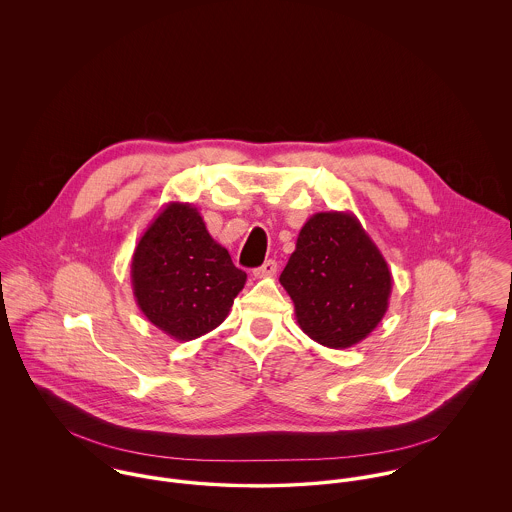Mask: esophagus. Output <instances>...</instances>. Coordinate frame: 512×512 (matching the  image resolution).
<instances>
[{"instance_id":"obj_1","label":"esophagus","mask_w":512,"mask_h":512,"mask_svg":"<svg viewBox=\"0 0 512 512\" xmlns=\"http://www.w3.org/2000/svg\"><path fill=\"white\" fill-rule=\"evenodd\" d=\"M278 272V262L276 260H266L260 268H256L252 274L254 278H270Z\"/></svg>"}]
</instances>
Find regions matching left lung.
<instances>
[{"label": "left lung", "instance_id": "obj_1", "mask_svg": "<svg viewBox=\"0 0 512 512\" xmlns=\"http://www.w3.org/2000/svg\"><path fill=\"white\" fill-rule=\"evenodd\" d=\"M280 284L301 331L329 349H349L382 321L392 274L353 213H317L299 230Z\"/></svg>", "mask_w": 512, "mask_h": 512}]
</instances>
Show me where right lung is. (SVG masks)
<instances>
[{
  "mask_svg": "<svg viewBox=\"0 0 512 512\" xmlns=\"http://www.w3.org/2000/svg\"><path fill=\"white\" fill-rule=\"evenodd\" d=\"M244 284L246 272L232 264L189 203H167L132 256L138 307L175 341H193L217 329Z\"/></svg>",
  "mask_w": 512,
  "mask_h": 512,
  "instance_id": "1",
  "label": "right lung"
}]
</instances>
